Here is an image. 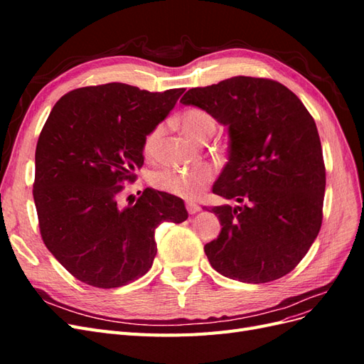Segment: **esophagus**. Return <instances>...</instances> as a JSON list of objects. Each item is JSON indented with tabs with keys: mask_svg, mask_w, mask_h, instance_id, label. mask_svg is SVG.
I'll return each mask as SVG.
<instances>
[{
	"mask_svg": "<svg viewBox=\"0 0 364 364\" xmlns=\"http://www.w3.org/2000/svg\"><path fill=\"white\" fill-rule=\"evenodd\" d=\"M186 211H188V214H197L200 211V206L194 203V202H186Z\"/></svg>",
	"mask_w": 364,
	"mask_h": 364,
	"instance_id": "esophagus-1",
	"label": "esophagus"
}]
</instances>
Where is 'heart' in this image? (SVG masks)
<instances>
[{
    "mask_svg": "<svg viewBox=\"0 0 364 364\" xmlns=\"http://www.w3.org/2000/svg\"><path fill=\"white\" fill-rule=\"evenodd\" d=\"M178 124L183 135L197 142H203L209 136H213L217 129L215 118L200 107L186 109L179 115ZM164 124H158L144 136L142 151H144L146 156L151 158L156 155L164 136ZM213 179L214 170L209 165H199V167L188 170L164 168L153 173L151 176V182L156 188L173 196L183 197V199H194V197L202 194Z\"/></svg>",
    "mask_w": 364,
    "mask_h": 364,
    "instance_id": "1",
    "label": "heart"
}]
</instances>
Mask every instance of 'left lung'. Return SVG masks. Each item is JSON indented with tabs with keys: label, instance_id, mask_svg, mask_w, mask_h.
I'll use <instances>...</instances> for the list:
<instances>
[{
	"label": "left lung",
	"instance_id": "1",
	"mask_svg": "<svg viewBox=\"0 0 364 364\" xmlns=\"http://www.w3.org/2000/svg\"><path fill=\"white\" fill-rule=\"evenodd\" d=\"M229 130V161L213 193L222 230L205 253L223 277L262 284L290 273L322 226L325 164L313 117L289 87L237 75L181 98ZM209 211V209H206Z\"/></svg>",
	"mask_w": 364,
	"mask_h": 364
}]
</instances>
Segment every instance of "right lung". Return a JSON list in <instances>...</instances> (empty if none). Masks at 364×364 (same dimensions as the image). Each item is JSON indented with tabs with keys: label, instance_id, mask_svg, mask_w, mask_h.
<instances>
[{
	"label": "right lung",
	"instance_id": "add662e5",
	"mask_svg": "<svg viewBox=\"0 0 364 364\" xmlns=\"http://www.w3.org/2000/svg\"><path fill=\"white\" fill-rule=\"evenodd\" d=\"M183 91L106 83L54 105L38 139L33 199L43 243L79 281L115 289L144 277L158 250L156 228L188 218L182 199L149 188L135 203H117L121 183L134 182L144 164V136Z\"/></svg>",
	"mask_w": 364,
	"mask_h": 364
}]
</instances>
